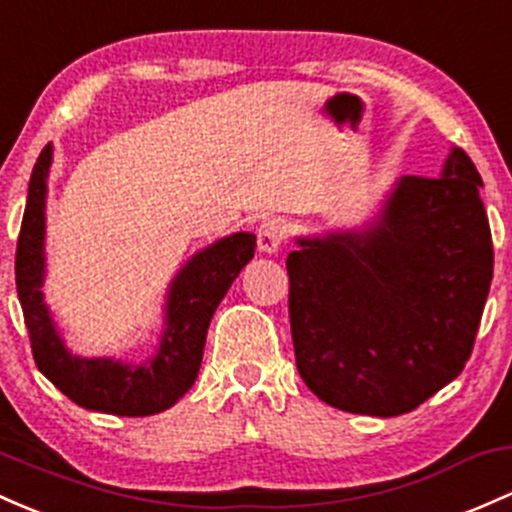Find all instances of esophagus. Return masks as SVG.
<instances>
[{"mask_svg": "<svg viewBox=\"0 0 512 512\" xmlns=\"http://www.w3.org/2000/svg\"><path fill=\"white\" fill-rule=\"evenodd\" d=\"M284 238L286 226L282 221H277V218H269V221H265L257 228V247H260V252H267V255L277 252L279 247H282Z\"/></svg>", "mask_w": 512, "mask_h": 512, "instance_id": "esophagus-1", "label": "esophagus"}]
</instances>
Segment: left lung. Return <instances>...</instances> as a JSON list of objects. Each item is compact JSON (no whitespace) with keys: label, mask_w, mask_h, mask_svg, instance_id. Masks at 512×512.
<instances>
[{"label":"left lung","mask_w":512,"mask_h":512,"mask_svg":"<svg viewBox=\"0 0 512 512\" xmlns=\"http://www.w3.org/2000/svg\"><path fill=\"white\" fill-rule=\"evenodd\" d=\"M471 157L401 177L362 228L296 238L286 257L296 367L320 401L391 418L462 374L493 279Z\"/></svg>","instance_id":"obj_1"}]
</instances>
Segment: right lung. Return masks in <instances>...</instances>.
<instances>
[{"label":"right lung","instance_id":"1","mask_svg":"<svg viewBox=\"0 0 512 512\" xmlns=\"http://www.w3.org/2000/svg\"><path fill=\"white\" fill-rule=\"evenodd\" d=\"M50 165L53 145L48 143L33 165L16 245V291L24 308L36 367L70 401L87 411L126 418L167 411L194 386L213 313L240 269L255 257L257 238L252 233L226 235L184 262L167 286L160 340L153 355L143 362L75 355L67 350L43 296Z\"/></svg>","mask_w":512,"mask_h":512}]
</instances>
